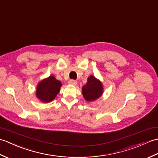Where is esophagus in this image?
Here are the masks:
<instances>
[{
  "label": "esophagus",
  "instance_id": "1",
  "mask_svg": "<svg viewBox=\"0 0 158 158\" xmlns=\"http://www.w3.org/2000/svg\"><path fill=\"white\" fill-rule=\"evenodd\" d=\"M68 83L69 84V85L75 86V85H77V81H76V80H69Z\"/></svg>",
  "mask_w": 158,
  "mask_h": 158
}]
</instances>
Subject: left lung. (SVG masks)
Returning <instances> with one entry per match:
<instances>
[{
  "instance_id": "8db88e82",
  "label": "left lung",
  "mask_w": 158,
  "mask_h": 158,
  "mask_svg": "<svg viewBox=\"0 0 158 158\" xmlns=\"http://www.w3.org/2000/svg\"><path fill=\"white\" fill-rule=\"evenodd\" d=\"M82 91L86 101H93L102 95L103 87L99 80L91 75L87 79V83L83 86Z\"/></svg>"
}]
</instances>
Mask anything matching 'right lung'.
Masks as SVG:
<instances>
[{"instance_id": "add662e5", "label": "right lung", "mask_w": 158, "mask_h": 158, "mask_svg": "<svg viewBox=\"0 0 158 158\" xmlns=\"http://www.w3.org/2000/svg\"><path fill=\"white\" fill-rule=\"evenodd\" d=\"M62 84L55 78L50 76L38 84L36 95L42 102L48 103L54 100L60 91Z\"/></svg>"}]
</instances>
